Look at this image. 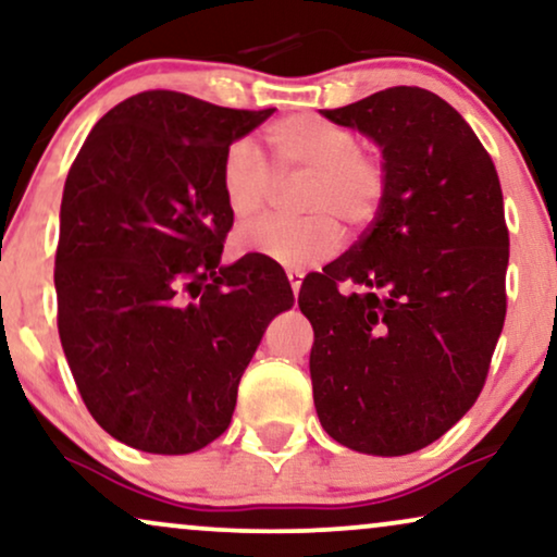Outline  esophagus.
I'll use <instances>...</instances> for the list:
<instances>
[{
    "label": "esophagus",
    "mask_w": 557,
    "mask_h": 557,
    "mask_svg": "<svg viewBox=\"0 0 557 557\" xmlns=\"http://www.w3.org/2000/svg\"><path fill=\"white\" fill-rule=\"evenodd\" d=\"M287 280H290L293 295H298V293H300V285H302V272H298V270H290V272H287Z\"/></svg>",
    "instance_id": "esophagus-1"
}]
</instances>
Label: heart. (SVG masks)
I'll list each match as a JSON object with an SVG mask.
<instances>
[{
  "mask_svg": "<svg viewBox=\"0 0 557 557\" xmlns=\"http://www.w3.org/2000/svg\"><path fill=\"white\" fill-rule=\"evenodd\" d=\"M270 163L249 140H234L221 159V195L236 221H251L270 206L277 180L302 177L300 218H264L242 228L236 251L283 267H311L342 244V221L364 228L383 206L388 172L377 151L360 146L357 133L315 112H295L264 128Z\"/></svg>",
  "mask_w": 557,
  "mask_h": 557,
  "instance_id": "1",
  "label": "heart"
}]
</instances>
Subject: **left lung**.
Instances as JSON below:
<instances>
[{
  "label": "left lung",
  "instance_id": "1",
  "mask_svg": "<svg viewBox=\"0 0 557 557\" xmlns=\"http://www.w3.org/2000/svg\"><path fill=\"white\" fill-rule=\"evenodd\" d=\"M321 112L377 140L388 187L360 242L300 287L315 413L357 453H417L466 417L488 377L506 315L502 185L434 91L391 87Z\"/></svg>",
  "mask_w": 557,
  "mask_h": 557
}]
</instances>
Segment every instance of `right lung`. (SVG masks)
I'll use <instances>...</instances> for the list:
<instances>
[{"instance_id":"right-lung-1","label":"right lung","mask_w":557,"mask_h":557,"mask_svg":"<svg viewBox=\"0 0 557 557\" xmlns=\"http://www.w3.org/2000/svg\"><path fill=\"white\" fill-rule=\"evenodd\" d=\"M272 112L140 91L100 117L69 169L61 347L97 424L144 453L187 455L226 432L267 323L293 306L267 259L221 267L234 226L223 151Z\"/></svg>"}]
</instances>
